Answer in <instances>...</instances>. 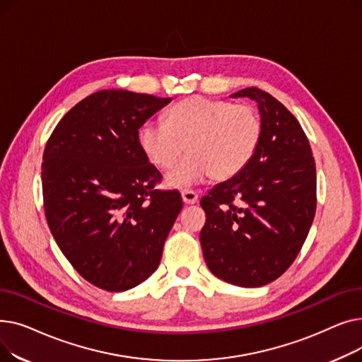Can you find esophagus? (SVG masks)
I'll return each mask as SVG.
<instances>
[{
	"label": "esophagus",
	"mask_w": 362,
	"mask_h": 362,
	"mask_svg": "<svg viewBox=\"0 0 362 362\" xmlns=\"http://www.w3.org/2000/svg\"><path fill=\"white\" fill-rule=\"evenodd\" d=\"M182 199H183L185 204L192 205V204H195L198 201V194L194 192V191H183L182 192Z\"/></svg>",
	"instance_id": "1"
}]
</instances>
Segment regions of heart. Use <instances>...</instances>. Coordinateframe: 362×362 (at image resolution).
Returning a JSON list of instances; mask_svg holds the SVG:
<instances>
[{
  "label": "heart",
  "mask_w": 362,
  "mask_h": 362,
  "mask_svg": "<svg viewBox=\"0 0 362 362\" xmlns=\"http://www.w3.org/2000/svg\"><path fill=\"white\" fill-rule=\"evenodd\" d=\"M262 135L258 111L226 100L191 97L176 103L164 122H146L139 144L148 160L170 170L186 151L189 156L165 177L170 187H189L211 176L229 180L251 163Z\"/></svg>",
  "instance_id": "1"
}]
</instances>
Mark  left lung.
Returning a JSON list of instances; mask_svg holds the SVG:
<instances>
[{"label":"left lung","instance_id":"1","mask_svg":"<svg viewBox=\"0 0 362 362\" xmlns=\"http://www.w3.org/2000/svg\"><path fill=\"white\" fill-rule=\"evenodd\" d=\"M232 97L258 103L262 135L251 163L201 199L199 240L208 269L242 288H258L298 257L317 206L315 161L293 114L258 88Z\"/></svg>","mask_w":362,"mask_h":362}]
</instances>
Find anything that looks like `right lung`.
<instances>
[{
	"label": "right lung",
	"mask_w": 362,
	"mask_h": 362,
	"mask_svg": "<svg viewBox=\"0 0 362 362\" xmlns=\"http://www.w3.org/2000/svg\"><path fill=\"white\" fill-rule=\"evenodd\" d=\"M171 98L98 90L55 126L42 157L44 210L59 248L108 292L138 286L158 267L182 206L158 191L161 173L139 144L141 126Z\"/></svg>",
	"instance_id": "1"
}]
</instances>
